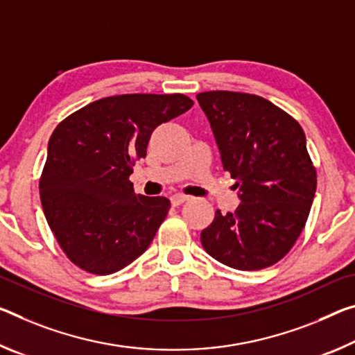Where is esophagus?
Masks as SVG:
<instances>
[{"instance_id": "1", "label": "esophagus", "mask_w": 355, "mask_h": 355, "mask_svg": "<svg viewBox=\"0 0 355 355\" xmlns=\"http://www.w3.org/2000/svg\"><path fill=\"white\" fill-rule=\"evenodd\" d=\"M191 198L189 196H184V194H173L171 198L172 205H182L184 202H188Z\"/></svg>"}]
</instances>
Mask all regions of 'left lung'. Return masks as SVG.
Listing matches in <instances>:
<instances>
[{
    "mask_svg": "<svg viewBox=\"0 0 355 355\" xmlns=\"http://www.w3.org/2000/svg\"><path fill=\"white\" fill-rule=\"evenodd\" d=\"M196 98L241 200L234 213L216 210L200 232L202 246L227 267L267 268L292 250L311 210L316 168L305 132L295 118L256 94L218 89Z\"/></svg>",
    "mask_w": 355,
    "mask_h": 355,
    "instance_id": "obj_1",
    "label": "left lung"
}]
</instances>
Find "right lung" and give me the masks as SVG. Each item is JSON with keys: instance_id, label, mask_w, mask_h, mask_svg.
I'll return each mask as SVG.
<instances>
[{"instance_id": "1", "label": "right lung", "mask_w": 355, "mask_h": 355, "mask_svg": "<svg viewBox=\"0 0 355 355\" xmlns=\"http://www.w3.org/2000/svg\"><path fill=\"white\" fill-rule=\"evenodd\" d=\"M193 104L180 93L118 94L55 128L39 194L60 248L78 268L110 275L147 251L171 200L136 194L129 175L147 156L151 132Z\"/></svg>"}]
</instances>
